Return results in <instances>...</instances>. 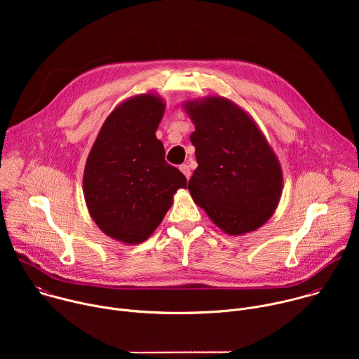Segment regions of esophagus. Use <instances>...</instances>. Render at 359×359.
I'll list each match as a JSON object with an SVG mask.
<instances>
[{"mask_svg":"<svg viewBox=\"0 0 359 359\" xmlns=\"http://www.w3.org/2000/svg\"><path fill=\"white\" fill-rule=\"evenodd\" d=\"M179 169L182 170V173L184 175V177L189 180V179H190V176H191V172H190V168H189V165H182Z\"/></svg>","mask_w":359,"mask_h":359,"instance_id":"34e87169","label":"esophagus"}]
</instances>
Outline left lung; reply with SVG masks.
I'll list each match as a JSON object with an SVG mask.
<instances>
[{
  "label": "left lung",
  "instance_id": "left-lung-1",
  "mask_svg": "<svg viewBox=\"0 0 359 359\" xmlns=\"http://www.w3.org/2000/svg\"><path fill=\"white\" fill-rule=\"evenodd\" d=\"M183 109L194 125V203L229 236L260 229L283 193V169L264 133L248 112L219 95L187 100Z\"/></svg>",
  "mask_w": 359,
  "mask_h": 359
}]
</instances>
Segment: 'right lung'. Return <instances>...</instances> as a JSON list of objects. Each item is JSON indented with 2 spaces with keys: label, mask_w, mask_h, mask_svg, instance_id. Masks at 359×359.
<instances>
[{
  "label": "right lung",
  "mask_w": 359,
  "mask_h": 359,
  "mask_svg": "<svg viewBox=\"0 0 359 359\" xmlns=\"http://www.w3.org/2000/svg\"><path fill=\"white\" fill-rule=\"evenodd\" d=\"M165 100L153 92L119 104L102 125L86 159L83 197L95 224L123 244L146 241L186 189V177L165 161L156 137Z\"/></svg>",
  "instance_id": "right-lung-1"
}]
</instances>
